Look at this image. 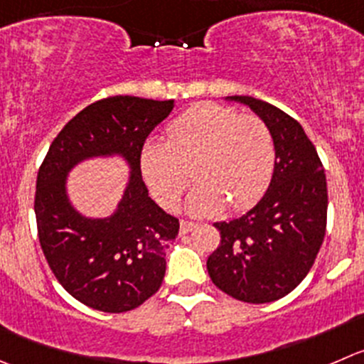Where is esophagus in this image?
I'll use <instances>...</instances> for the list:
<instances>
[{
  "instance_id": "34e87169",
  "label": "esophagus",
  "mask_w": 364,
  "mask_h": 364,
  "mask_svg": "<svg viewBox=\"0 0 364 364\" xmlns=\"http://www.w3.org/2000/svg\"><path fill=\"white\" fill-rule=\"evenodd\" d=\"M196 222H188V220H183L181 225H179V235H186V232L192 231L196 228Z\"/></svg>"
}]
</instances>
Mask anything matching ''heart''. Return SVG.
<instances>
[{"instance_id": "b5f03b06", "label": "heart", "mask_w": 364, "mask_h": 364, "mask_svg": "<svg viewBox=\"0 0 364 364\" xmlns=\"http://www.w3.org/2000/svg\"><path fill=\"white\" fill-rule=\"evenodd\" d=\"M142 174L160 206H179L190 174L199 185L188 197L193 215H213L228 204L243 210L259 199L276 164V144L261 117L204 103L179 115L167 142L149 140L142 149Z\"/></svg>"}]
</instances>
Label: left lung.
Wrapping results in <instances>:
<instances>
[{"label": "left lung", "mask_w": 364, "mask_h": 364, "mask_svg": "<svg viewBox=\"0 0 364 364\" xmlns=\"http://www.w3.org/2000/svg\"><path fill=\"white\" fill-rule=\"evenodd\" d=\"M249 105L268 124L276 165L259 203L231 222H217L220 243L206 261L218 290L250 304L277 301L308 276L327 228V181L318 153L302 126L277 107L250 96Z\"/></svg>", "instance_id": "1"}]
</instances>
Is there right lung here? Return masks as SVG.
I'll return each instance as SVG.
<instances>
[{
    "instance_id": "right-lung-1",
    "label": "right lung",
    "mask_w": 364,
    "mask_h": 364,
    "mask_svg": "<svg viewBox=\"0 0 364 364\" xmlns=\"http://www.w3.org/2000/svg\"><path fill=\"white\" fill-rule=\"evenodd\" d=\"M174 101L110 96L88 105L55 136L37 174L35 218L42 252L67 294L88 308L124 313L153 297L165 276V249L179 220L149 197L140 171L149 133ZM122 154L132 179L110 219L90 221L70 208L65 174L74 163L100 154Z\"/></svg>"
}]
</instances>
